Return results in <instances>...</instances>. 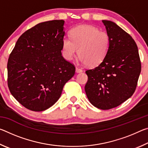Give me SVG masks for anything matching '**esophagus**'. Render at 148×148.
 Masks as SVG:
<instances>
[{
  "instance_id": "1",
  "label": "esophagus",
  "mask_w": 148,
  "mask_h": 148,
  "mask_svg": "<svg viewBox=\"0 0 148 148\" xmlns=\"http://www.w3.org/2000/svg\"><path fill=\"white\" fill-rule=\"evenodd\" d=\"M76 72H77V73H79V72H82V71H83V70H82V69L79 68V67H76Z\"/></svg>"
}]
</instances>
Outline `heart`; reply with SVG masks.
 I'll return each mask as SVG.
<instances>
[{"instance_id": "obj_1", "label": "heart", "mask_w": 148, "mask_h": 148, "mask_svg": "<svg viewBox=\"0 0 148 148\" xmlns=\"http://www.w3.org/2000/svg\"><path fill=\"white\" fill-rule=\"evenodd\" d=\"M71 38L64 37L62 49L64 57L72 60L78 52L80 61L87 66H99L108 53L111 41L110 35L91 25H81L70 32Z\"/></svg>"}]
</instances>
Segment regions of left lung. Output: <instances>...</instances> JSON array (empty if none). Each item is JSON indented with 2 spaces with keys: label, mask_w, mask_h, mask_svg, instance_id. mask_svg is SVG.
Instances as JSON below:
<instances>
[{
  "label": "left lung",
  "mask_w": 148,
  "mask_h": 148,
  "mask_svg": "<svg viewBox=\"0 0 148 148\" xmlns=\"http://www.w3.org/2000/svg\"><path fill=\"white\" fill-rule=\"evenodd\" d=\"M110 35V47L103 62L86 73L87 98L94 106L110 110L130 98L141 72L137 45L132 36L115 23L102 20Z\"/></svg>",
  "instance_id": "left-lung-1"
}]
</instances>
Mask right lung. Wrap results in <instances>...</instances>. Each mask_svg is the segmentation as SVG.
Here are the masks:
<instances>
[{
	"mask_svg": "<svg viewBox=\"0 0 148 148\" xmlns=\"http://www.w3.org/2000/svg\"><path fill=\"white\" fill-rule=\"evenodd\" d=\"M64 23L63 20H52L27 30L9 56L10 91L32 111H44L53 106L64 84L75 74L74 65L61 53Z\"/></svg>",
	"mask_w": 148,
	"mask_h": 148,
	"instance_id": "obj_1",
	"label": "right lung"
}]
</instances>
